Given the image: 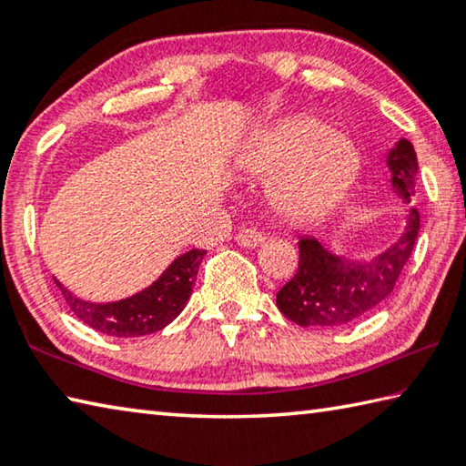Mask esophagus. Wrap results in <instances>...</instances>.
Instances as JSON below:
<instances>
[{
    "instance_id": "obj_1",
    "label": "esophagus",
    "mask_w": 466,
    "mask_h": 466,
    "mask_svg": "<svg viewBox=\"0 0 466 466\" xmlns=\"http://www.w3.org/2000/svg\"><path fill=\"white\" fill-rule=\"evenodd\" d=\"M263 240H265V236L257 230H242L238 236H236V242H238L240 247H247V248H255Z\"/></svg>"
}]
</instances>
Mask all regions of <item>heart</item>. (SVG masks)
Wrapping results in <instances>:
<instances>
[{
	"label": "heart",
	"instance_id": "heart-1",
	"mask_svg": "<svg viewBox=\"0 0 466 466\" xmlns=\"http://www.w3.org/2000/svg\"><path fill=\"white\" fill-rule=\"evenodd\" d=\"M242 168L252 177H278V209L304 219L322 214L343 195L358 170V152L343 133L327 131L312 116H294L252 137Z\"/></svg>",
	"mask_w": 466,
	"mask_h": 466
}]
</instances>
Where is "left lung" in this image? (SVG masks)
Here are the masks:
<instances>
[{
	"instance_id": "8db88e82",
	"label": "left lung",
	"mask_w": 466,
	"mask_h": 466,
	"mask_svg": "<svg viewBox=\"0 0 466 466\" xmlns=\"http://www.w3.org/2000/svg\"><path fill=\"white\" fill-rule=\"evenodd\" d=\"M392 193L411 205L417 185V154L409 139H399L386 154ZM420 232V214L409 208L403 234L380 255L358 258L335 255L314 236H299L298 271L278 291V309L299 327H345L372 312L397 283Z\"/></svg>"
}]
</instances>
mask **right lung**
Instances as JSON below:
<instances>
[{
	"label": "right lung",
	"mask_w": 466,
	"mask_h": 466,
	"mask_svg": "<svg viewBox=\"0 0 466 466\" xmlns=\"http://www.w3.org/2000/svg\"><path fill=\"white\" fill-rule=\"evenodd\" d=\"M205 252L193 248L177 257L152 286L116 302H90L72 294L61 281L55 283L84 325L110 337H144L162 330L185 310Z\"/></svg>",
	"instance_id": "obj_1"
}]
</instances>
